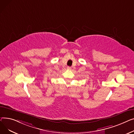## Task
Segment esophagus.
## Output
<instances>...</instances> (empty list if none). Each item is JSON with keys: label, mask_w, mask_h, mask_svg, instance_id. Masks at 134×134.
Wrapping results in <instances>:
<instances>
[{"label": "esophagus", "mask_w": 134, "mask_h": 134, "mask_svg": "<svg viewBox=\"0 0 134 134\" xmlns=\"http://www.w3.org/2000/svg\"><path fill=\"white\" fill-rule=\"evenodd\" d=\"M67 69H68V70H71V68L70 67V66H68V67H67Z\"/></svg>", "instance_id": "1"}]
</instances>
